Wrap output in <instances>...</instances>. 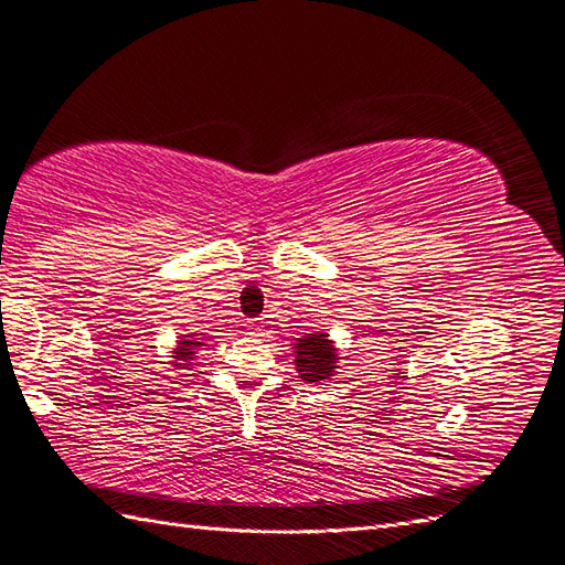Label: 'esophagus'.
I'll use <instances>...</instances> for the list:
<instances>
[{
    "label": "esophagus",
    "instance_id": "obj_1",
    "mask_svg": "<svg viewBox=\"0 0 565 565\" xmlns=\"http://www.w3.org/2000/svg\"><path fill=\"white\" fill-rule=\"evenodd\" d=\"M249 330H252V333H258L260 326H258V323H249Z\"/></svg>",
    "mask_w": 565,
    "mask_h": 565
}]
</instances>
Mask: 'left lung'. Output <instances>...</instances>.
Here are the masks:
<instances>
[{"label":"left lung","mask_w":565,"mask_h":565,"mask_svg":"<svg viewBox=\"0 0 565 565\" xmlns=\"http://www.w3.org/2000/svg\"><path fill=\"white\" fill-rule=\"evenodd\" d=\"M292 350L295 366L301 381L321 383V386H326V381L335 374L340 354L335 342L330 340L326 330H311V333L297 338Z\"/></svg>","instance_id":"left-lung-1"}]
</instances>
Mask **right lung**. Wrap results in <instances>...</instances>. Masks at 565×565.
I'll return each instance as SVG.
<instances>
[{
  "instance_id": "add662e5",
  "label": "right lung",
  "mask_w": 565,
  "mask_h": 565,
  "mask_svg": "<svg viewBox=\"0 0 565 565\" xmlns=\"http://www.w3.org/2000/svg\"><path fill=\"white\" fill-rule=\"evenodd\" d=\"M199 333H189V335H179L177 338V342H174V348H172V366L174 369H186V366H191V362H194V356H196V352L203 348V342H201V338H196Z\"/></svg>"
}]
</instances>
